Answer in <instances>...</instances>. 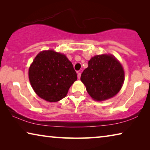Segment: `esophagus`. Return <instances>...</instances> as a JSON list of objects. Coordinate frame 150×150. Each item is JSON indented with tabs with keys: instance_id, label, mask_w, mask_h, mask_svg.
I'll return each mask as SVG.
<instances>
[{
	"instance_id": "1",
	"label": "esophagus",
	"mask_w": 150,
	"mask_h": 150,
	"mask_svg": "<svg viewBox=\"0 0 150 150\" xmlns=\"http://www.w3.org/2000/svg\"><path fill=\"white\" fill-rule=\"evenodd\" d=\"M80 77H81V73L78 72V79H80Z\"/></svg>"
}]
</instances>
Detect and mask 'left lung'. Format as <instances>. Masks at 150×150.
<instances>
[{"label": "left lung", "instance_id": "1", "mask_svg": "<svg viewBox=\"0 0 150 150\" xmlns=\"http://www.w3.org/2000/svg\"><path fill=\"white\" fill-rule=\"evenodd\" d=\"M80 80L91 98L104 101L114 97L121 89L125 72L120 63L111 54L96 55L89 60Z\"/></svg>", "mask_w": 150, "mask_h": 150}]
</instances>
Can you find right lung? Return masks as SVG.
Instances as JSON below:
<instances>
[{"label":"right lung","instance_id":"right-lung-1","mask_svg":"<svg viewBox=\"0 0 150 150\" xmlns=\"http://www.w3.org/2000/svg\"><path fill=\"white\" fill-rule=\"evenodd\" d=\"M29 80L33 90L49 102L61 100L77 80L73 65L64 54L53 50L39 52L29 68Z\"/></svg>","mask_w":150,"mask_h":150}]
</instances>
